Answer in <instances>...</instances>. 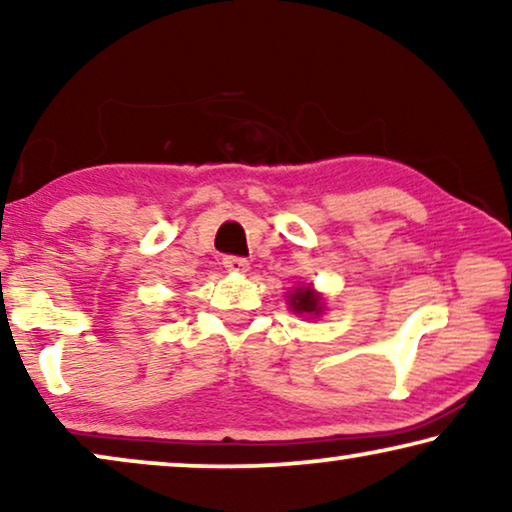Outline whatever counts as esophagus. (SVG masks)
<instances>
[{"label":"esophagus","instance_id":"obj_1","mask_svg":"<svg viewBox=\"0 0 512 512\" xmlns=\"http://www.w3.org/2000/svg\"><path fill=\"white\" fill-rule=\"evenodd\" d=\"M223 268H226L228 272H247L249 263H247V258L226 256V258H223Z\"/></svg>","mask_w":512,"mask_h":512}]
</instances>
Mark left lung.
I'll return each mask as SVG.
<instances>
[{"instance_id": "8db88e82", "label": "left lung", "mask_w": 512, "mask_h": 512, "mask_svg": "<svg viewBox=\"0 0 512 512\" xmlns=\"http://www.w3.org/2000/svg\"><path fill=\"white\" fill-rule=\"evenodd\" d=\"M291 307L298 314H319L321 312V298L314 293L310 286L307 289H296V293L291 296Z\"/></svg>"}]
</instances>
